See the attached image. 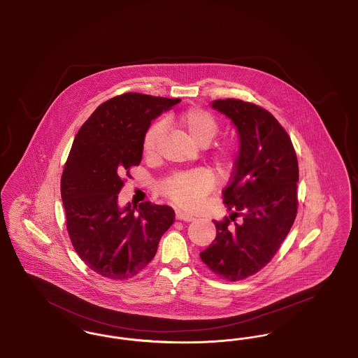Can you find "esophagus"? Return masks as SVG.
I'll return each mask as SVG.
<instances>
[{"label":"esophagus","instance_id":"34e87169","mask_svg":"<svg viewBox=\"0 0 358 358\" xmlns=\"http://www.w3.org/2000/svg\"><path fill=\"white\" fill-rule=\"evenodd\" d=\"M176 219H177V220H181V222H192V220H194L193 216H189L187 213H184V212H181V210H177V212H176Z\"/></svg>","mask_w":358,"mask_h":358}]
</instances>
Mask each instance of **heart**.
Listing matches in <instances>:
<instances>
[{"label":"heart","instance_id":"obj_1","mask_svg":"<svg viewBox=\"0 0 358 358\" xmlns=\"http://www.w3.org/2000/svg\"><path fill=\"white\" fill-rule=\"evenodd\" d=\"M166 122L180 127L187 139L200 148L206 146L217 134L219 126L216 120L204 110L187 108L185 111L171 115ZM162 136V126L154 124L143 138V154L146 157H154L158 142ZM210 159L216 169L220 173H227L234 162V149L229 143L217 146L210 155ZM213 177L209 171L197 169L174 174L161 185V192L174 203L184 209H194L201 204L205 194L213 187Z\"/></svg>","mask_w":358,"mask_h":358}]
</instances>
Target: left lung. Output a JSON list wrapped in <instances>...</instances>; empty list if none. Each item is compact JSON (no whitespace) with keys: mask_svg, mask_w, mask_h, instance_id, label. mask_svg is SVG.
<instances>
[{"mask_svg":"<svg viewBox=\"0 0 358 358\" xmlns=\"http://www.w3.org/2000/svg\"><path fill=\"white\" fill-rule=\"evenodd\" d=\"M210 107L236 127L238 154L224 190L229 217L213 222L216 238L200 257L210 271L235 282L262 270L287 236L296 216L299 171L289 136L267 110L238 99Z\"/></svg>","mask_w":358,"mask_h":358,"instance_id":"obj_1","label":"left lung"}]
</instances>
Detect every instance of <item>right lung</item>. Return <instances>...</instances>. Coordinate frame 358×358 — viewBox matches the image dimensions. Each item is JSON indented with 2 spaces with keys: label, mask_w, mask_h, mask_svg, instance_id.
Here are the masks:
<instances>
[{
  "label": "right lung",
  "mask_w": 358,
  "mask_h": 358,
  "mask_svg": "<svg viewBox=\"0 0 358 358\" xmlns=\"http://www.w3.org/2000/svg\"><path fill=\"white\" fill-rule=\"evenodd\" d=\"M180 99L129 92L101 104L73 139L62 176L72 245L85 264L110 279H129L153 259L174 210L150 201L120 206L123 177L142 159L152 120Z\"/></svg>",
  "instance_id": "add662e5"
}]
</instances>
